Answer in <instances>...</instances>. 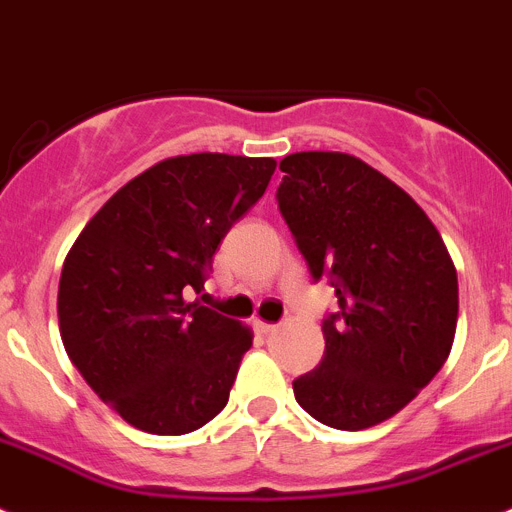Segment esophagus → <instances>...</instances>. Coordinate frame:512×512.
Segmentation results:
<instances>
[{"mask_svg": "<svg viewBox=\"0 0 512 512\" xmlns=\"http://www.w3.org/2000/svg\"><path fill=\"white\" fill-rule=\"evenodd\" d=\"M255 329L260 331V334H273V331L278 329V324H267V321L257 319V321H255Z\"/></svg>", "mask_w": 512, "mask_h": 512, "instance_id": "esophagus-1", "label": "esophagus"}]
</instances>
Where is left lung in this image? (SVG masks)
<instances>
[{
  "instance_id": "8db88e82",
  "label": "left lung",
  "mask_w": 512,
  "mask_h": 512,
  "mask_svg": "<svg viewBox=\"0 0 512 512\" xmlns=\"http://www.w3.org/2000/svg\"><path fill=\"white\" fill-rule=\"evenodd\" d=\"M280 214L313 280L329 275L339 308L324 359L293 380L308 416L362 431L403 411L444 367L459 316L457 267L426 211L347 153L280 160Z\"/></svg>"
}]
</instances>
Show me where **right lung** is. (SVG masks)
<instances>
[{"instance_id": "right-lung-1", "label": "right lung", "mask_w": 512, "mask_h": 512, "mask_svg": "<svg viewBox=\"0 0 512 512\" xmlns=\"http://www.w3.org/2000/svg\"><path fill=\"white\" fill-rule=\"evenodd\" d=\"M273 158L193 153L155 163L89 219L63 262L58 326L91 390L130 426L191 434L219 416L250 326L188 303L216 247L257 204Z\"/></svg>"}]
</instances>
